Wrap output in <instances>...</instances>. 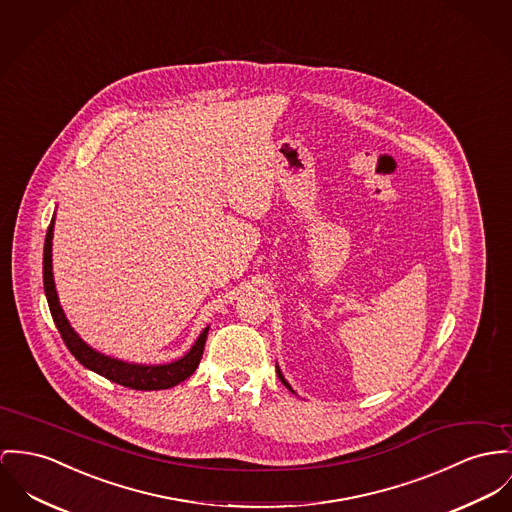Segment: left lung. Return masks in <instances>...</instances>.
I'll list each match as a JSON object with an SVG mask.
<instances>
[{
	"mask_svg": "<svg viewBox=\"0 0 512 512\" xmlns=\"http://www.w3.org/2000/svg\"><path fill=\"white\" fill-rule=\"evenodd\" d=\"M276 374H278V378H280V382H282V384H284V386H286V388H288V390H290V392H294V390H292V388H290V384H288V382H286V380H284V376H282V372H280V368H278V366H276Z\"/></svg>",
	"mask_w": 512,
	"mask_h": 512,
	"instance_id": "left-lung-1",
	"label": "left lung"
}]
</instances>
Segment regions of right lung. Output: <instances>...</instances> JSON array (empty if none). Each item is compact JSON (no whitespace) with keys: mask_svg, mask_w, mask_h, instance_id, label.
Wrapping results in <instances>:
<instances>
[{"mask_svg":"<svg viewBox=\"0 0 512 512\" xmlns=\"http://www.w3.org/2000/svg\"><path fill=\"white\" fill-rule=\"evenodd\" d=\"M54 218L56 216H52L48 232H46V239H44V255H42L44 294H46V302H48L52 319H54L66 347L70 349V353L76 356L79 364H83L85 368L93 370L95 374H99L115 384H120L124 388H132V390H142V392L167 390V388H173V386L181 384L183 380H187L197 370L210 327L202 329V333L198 335V339L195 341V345L189 349V353L183 354L181 358L167 362V364H138V362H126V360H120L115 356L99 353L93 347H89L74 331V327L70 325L68 317L60 306L56 284H54V273H52Z\"/></svg>","mask_w":512,"mask_h":512,"instance_id":"right-lung-1","label":"right lung"}]
</instances>
